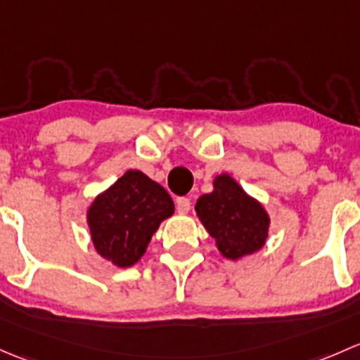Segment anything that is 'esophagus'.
Instances as JSON below:
<instances>
[{
  "mask_svg": "<svg viewBox=\"0 0 360 360\" xmlns=\"http://www.w3.org/2000/svg\"><path fill=\"white\" fill-rule=\"evenodd\" d=\"M176 211H179V213H181V214H185V213H188V210H191V199L188 198H179L176 199Z\"/></svg>",
  "mask_w": 360,
  "mask_h": 360,
  "instance_id": "esophagus-1",
  "label": "esophagus"
}]
</instances>
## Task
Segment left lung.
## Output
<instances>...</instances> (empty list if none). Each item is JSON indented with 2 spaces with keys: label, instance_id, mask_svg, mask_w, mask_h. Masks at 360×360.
<instances>
[{
  "label": "left lung",
  "instance_id": "left-lung-1",
  "mask_svg": "<svg viewBox=\"0 0 360 360\" xmlns=\"http://www.w3.org/2000/svg\"><path fill=\"white\" fill-rule=\"evenodd\" d=\"M195 211L218 250L231 260L255 253L265 244L269 214L229 175L217 176L214 191L198 199Z\"/></svg>",
  "mask_w": 360,
  "mask_h": 360
}]
</instances>
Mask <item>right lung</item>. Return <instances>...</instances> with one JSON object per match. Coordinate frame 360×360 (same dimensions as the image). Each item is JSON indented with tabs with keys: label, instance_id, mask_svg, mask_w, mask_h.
Here are the masks:
<instances>
[{
	"label": "right lung",
	"instance_id": "add662e5",
	"mask_svg": "<svg viewBox=\"0 0 360 360\" xmlns=\"http://www.w3.org/2000/svg\"><path fill=\"white\" fill-rule=\"evenodd\" d=\"M173 210L172 198L161 185L142 172L129 169L88 210L95 250L114 265H133Z\"/></svg>",
	"mask_w": 360,
	"mask_h": 360
}]
</instances>
